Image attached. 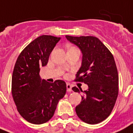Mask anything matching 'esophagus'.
<instances>
[{
    "label": "esophagus",
    "mask_w": 133,
    "mask_h": 133,
    "mask_svg": "<svg viewBox=\"0 0 133 133\" xmlns=\"http://www.w3.org/2000/svg\"><path fill=\"white\" fill-rule=\"evenodd\" d=\"M66 88L68 92H71V91H72V86H71V85L70 83H67Z\"/></svg>",
    "instance_id": "obj_1"
}]
</instances>
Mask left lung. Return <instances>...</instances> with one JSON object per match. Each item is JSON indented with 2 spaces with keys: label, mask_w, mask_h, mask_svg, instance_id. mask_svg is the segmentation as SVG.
<instances>
[{
  "label": "left lung",
  "mask_w": 133,
  "mask_h": 133,
  "mask_svg": "<svg viewBox=\"0 0 133 133\" xmlns=\"http://www.w3.org/2000/svg\"><path fill=\"white\" fill-rule=\"evenodd\" d=\"M65 37L83 54L82 65L75 81L88 85L84 92L81 88H72L73 91L85 94L76 106V113L87 124H99L110 115L119 93V76L113 55L95 36Z\"/></svg>",
  "instance_id": "1"
}]
</instances>
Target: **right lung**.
Here are the masks:
<instances>
[{
  "label": "right lung",
  "instance_id": "1",
  "mask_svg": "<svg viewBox=\"0 0 133 133\" xmlns=\"http://www.w3.org/2000/svg\"><path fill=\"white\" fill-rule=\"evenodd\" d=\"M60 37L42 35L21 52L14 68L11 94L23 117L34 124H42L53 117L58 101L66 92L64 81L49 83L41 80L40 68L48 64L49 56Z\"/></svg>",
  "mask_w": 133,
  "mask_h": 133
}]
</instances>
